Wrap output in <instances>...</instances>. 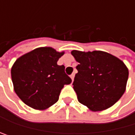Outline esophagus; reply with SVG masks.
<instances>
[{
	"mask_svg": "<svg viewBox=\"0 0 135 135\" xmlns=\"http://www.w3.org/2000/svg\"><path fill=\"white\" fill-rule=\"evenodd\" d=\"M70 77H71V80L73 81V80H74V77H75V74H74V73H72V74H71V75L70 76Z\"/></svg>",
	"mask_w": 135,
	"mask_h": 135,
	"instance_id": "obj_1",
	"label": "esophagus"
}]
</instances>
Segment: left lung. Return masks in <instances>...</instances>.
I'll use <instances>...</instances> for the list:
<instances>
[{"label": "left lung", "instance_id": "8db88e82", "mask_svg": "<svg viewBox=\"0 0 135 135\" xmlns=\"http://www.w3.org/2000/svg\"><path fill=\"white\" fill-rule=\"evenodd\" d=\"M76 66L73 89L79 102L93 111L115 104L126 90L129 71L124 63L107 52L72 51Z\"/></svg>", "mask_w": 135, "mask_h": 135}]
</instances>
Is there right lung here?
Returning <instances> with one entry per match:
<instances>
[{
    "label": "right lung",
    "mask_w": 135,
    "mask_h": 135,
    "mask_svg": "<svg viewBox=\"0 0 135 135\" xmlns=\"http://www.w3.org/2000/svg\"><path fill=\"white\" fill-rule=\"evenodd\" d=\"M64 53L40 47L21 56L11 69L14 91L22 102L35 109H46L56 103L64 84L71 79L57 61Z\"/></svg>",
    "instance_id": "obj_1"
}]
</instances>
